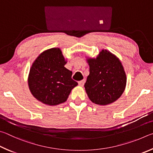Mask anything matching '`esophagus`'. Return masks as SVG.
<instances>
[{"mask_svg": "<svg viewBox=\"0 0 153 153\" xmlns=\"http://www.w3.org/2000/svg\"><path fill=\"white\" fill-rule=\"evenodd\" d=\"M85 79L82 80V81L79 82V86H83V85L85 84Z\"/></svg>", "mask_w": 153, "mask_h": 153, "instance_id": "esophagus-1", "label": "esophagus"}]
</instances>
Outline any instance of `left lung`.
I'll use <instances>...</instances> for the list:
<instances>
[{
	"mask_svg": "<svg viewBox=\"0 0 153 153\" xmlns=\"http://www.w3.org/2000/svg\"><path fill=\"white\" fill-rule=\"evenodd\" d=\"M89 75L85 88L93 103L106 105L119 99L125 90L126 75L119 58L102 50L96 58H87Z\"/></svg>",
	"mask_w": 153,
	"mask_h": 153,
	"instance_id": "1",
	"label": "left lung"
}]
</instances>
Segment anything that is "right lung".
Returning <instances> with one entry per match:
<instances>
[{
    "mask_svg": "<svg viewBox=\"0 0 153 153\" xmlns=\"http://www.w3.org/2000/svg\"><path fill=\"white\" fill-rule=\"evenodd\" d=\"M66 61L58 48L40 53L32 64L28 76L29 90L33 97L48 105H57L67 100L78 83L72 79V71L64 67Z\"/></svg>",
    "mask_w": 153,
    "mask_h": 153,
    "instance_id": "obj_1",
    "label": "right lung"
}]
</instances>
